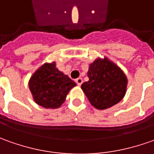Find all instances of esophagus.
<instances>
[{"instance_id":"obj_1","label":"esophagus","mask_w":154,"mask_h":154,"mask_svg":"<svg viewBox=\"0 0 154 154\" xmlns=\"http://www.w3.org/2000/svg\"><path fill=\"white\" fill-rule=\"evenodd\" d=\"M76 82H77V84L78 86H81L82 83V79L81 77H78L76 79Z\"/></svg>"}]
</instances>
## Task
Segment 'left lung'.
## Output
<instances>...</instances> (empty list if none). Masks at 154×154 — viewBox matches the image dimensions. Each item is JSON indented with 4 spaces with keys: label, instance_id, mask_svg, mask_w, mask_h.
Here are the masks:
<instances>
[{
    "label": "left lung",
    "instance_id": "1",
    "mask_svg": "<svg viewBox=\"0 0 154 154\" xmlns=\"http://www.w3.org/2000/svg\"><path fill=\"white\" fill-rule=\"evenodd\" d=\"M89 80L81 88L90 103L98 109H106L118 103L124 98L127 87V77L116 64L107 57L97 58L89 65Z\"/></svg>",
    "mask_w": 154,
    "mask_h": 154
}]
</instances>
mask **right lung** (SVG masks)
Here are the masks:
<instances>
[{"label": "right lung", "instance_id": "obj_1", "mask_svg": "<svg viewBox=\"0 0 154 154\" xmlns=\"http://www.w3.org/2000/svg\"><path fill=\"white\" fill-rule=\"evenodd\" d=\"M75 86V82L56 68L55 61L43 64L29 82L34 102L46 109L60 107L69 91Z\"/></svg>", "mask_w": 154, "mask_h": 154}]
</instances>
